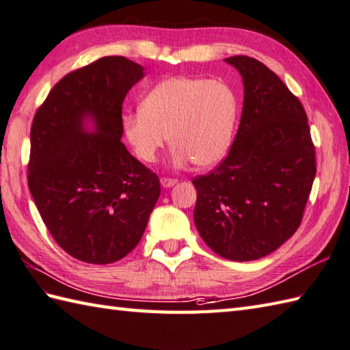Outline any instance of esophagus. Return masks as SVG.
Returning a JSON list of instances; mask_svg holds the SVG:
<instances>
[{"mask_svg":"<svg viewBox=\"0 0 350 350\" xmlns=\"http://www.w3.org/2000/svg\"><path fill=\"white\" fill-rule=\"evenodd\" d=\"M160 183H161V185L165 189H170V187H174V185L178 183V180H175V178H161Z\"/></svg>","mask_w":350,"mask_h":350,"instance_id":"obj_1","label":"esophagus"}]
</instances>
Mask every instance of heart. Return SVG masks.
Here are the masks:
<instances>
[{"mask_svg": "<svg viewBox=\"0 0 350 350\" xmlns=\"http://www.w3.org/2000/svg\"><path fill=\"white\" fill-rule=\"evenodd\" d=\"M230 84L202 77H172L148 92L142 109L126 113L124 133L140 160L152 163L167 145L175 166L211 167L225 159L239 119Z\"/></svg>", "mask_w": 350, "mask_h": 350, "instance_id": "heart-1", "label": "heart"}]
</instances>
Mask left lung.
I'll use <instances>...</instances> for the list:
<instances>
[{
	"instance_id": "1",
	"label": "left lung",
	"mask_w": 350,
	"mask_h": 350,
	"mask_svg": "<svg viewBox=\"0 0 350 350\" xmlns=\"http://www.w3.org/2000/svg\"><path fill=\"white\" fill-rule=\"evenodd\" d=\"M225 62L243 80V110L226 159L193 180V219L217 255L252 261L276 251L301 225L316 152L304 107L280 77L252 57Z\"/></svg>"
}]
</instances>
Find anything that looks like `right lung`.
<instances>
[{
    "label": "right lung",
    "mask_w": 350,
    "mask_h": 350,
    "mask_svg": "<svg viewBox=\"0 0 350 350\" xmlns=\"http://www.w3.org/2000/svg\"><path fill=\"white\" fill-rule=\"evenodd\" d=\"M144 77L103 57L63 77L33 119L28 189L57 245L90 265L130 254L160 196L159 176L120 142L124 99Z\"/></svg>",
    "instance_id": "obj_1"
}]
</instances>
